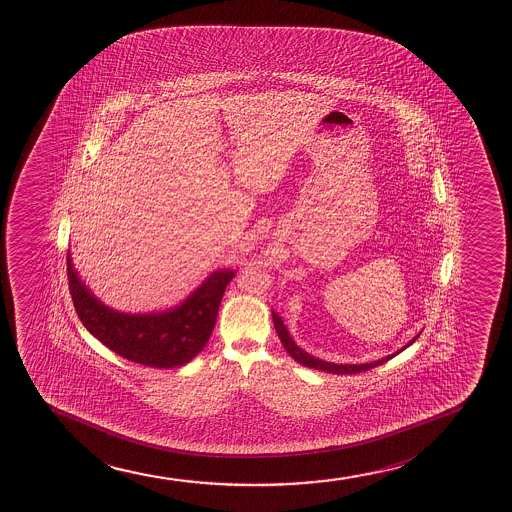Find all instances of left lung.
<instances>
[{"mask_svg": "<svg viewBox=\"0 0 512 512\" xmlns=\"http://www.w3.org/2000/svg\"><path fill=\"white\" fill-rule=\"evenodd\" d=\"M272 320H274V327H276L277 335H279L284 349H286L289 356L293 357L294 361H298L299 364H303L306 368L332 374H356L362 373V371H369V369L376 368V366H381L383 362L390 361L391 357H395L397 354H400V352L405 351L408 345L414 344L415 340L419 339L420 335H415L414 339L410 340L400 351L395 352V354H390V356L383 357V359H378V361L366 362V364H334V362L322 361V359H318V357L310 356L308 352L299 349L298 345L294 344V340L291 339V335H289L288 328H286V325L282 322L281 316L277 315L276 311H272Z\"/></svg>", "mask_w": 512, "mask_h": 512, "instance_id": "8db88e82", "label": "left lung"}]
</instances>
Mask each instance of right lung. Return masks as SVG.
<instances>
[{
    "label": "right lung",
    "mask_w": 512,
    "mask_h": 512,
    "mask_svg": "<svg viewBox=\"0 0 512 512\" xmlns=\"http://www.w3.org/2000/svg\"><path fill=\"white\" fill-rule=\"evenodd\" d=\"M68 260L69 293L88 332L110 351L151 368H177L192 361L213 334L224 289L235 276L218 270L202 282L182 305L161 313L131 315L105 306L85 286Z\"/></svg>",
    "instance_id": "right-lung-1"
}]
</instances>
